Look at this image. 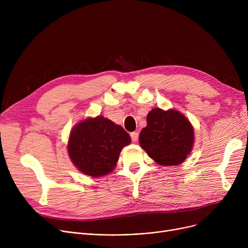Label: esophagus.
<instances>
[{
  "label": "esophagus",
  "mask_w": 248,
  "mask_h": 248,
  "mask_svg": "<svg viewBox=\"0 0 248 248\" xmlns=\"http://www.w3.org/2000/svg\"><path fill=\"white\" fill-rule=\"evenodd\" d=\"M131 138H132V140H133V141H137L138 139H139V133H138V132H133V133H131Z\"/></svg>",
  "instance_id": "1"
}]
</instances>
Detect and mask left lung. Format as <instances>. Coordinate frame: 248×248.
Wrapping results in <instances>:
<instances>
[{"label": "left lung", "instance_id": "8db88e82", "mask_svg": "<svg viewBox=\"0 0 248 248\" xmlns=\"http://www.w3.org/2000/svg\"><path fill=\"white\" fill-rule=\"evenodd\" d=\"M194 131L190 122L175 109H152L147 126L140 134V144L149 157L163 166L184 162L192 151Z\"/></svg>", "mask_w": 248, "mask_h": 248}]
</instances>
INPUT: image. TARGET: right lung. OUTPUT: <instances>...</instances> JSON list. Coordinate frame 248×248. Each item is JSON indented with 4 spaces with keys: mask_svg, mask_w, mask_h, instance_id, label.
<instances>
[{
    "mask_svg": "<svg viewBox=\"0 0 248 248\" xmlns=\"http://www.w3.org/2000/svg\"><path fill=\"white\" fill-rule=\"evenodd\" d=\"M129 142V135L121 125L99 115L83 121L72 129L68 154L79 171L100 177L113 170L122 149Z\"/></svg>",
    "mask_w": 248,
    "mask_h": 248,
    "instance_id": "right-lung-1",
    "label": "right lung"
}]
</instances>
